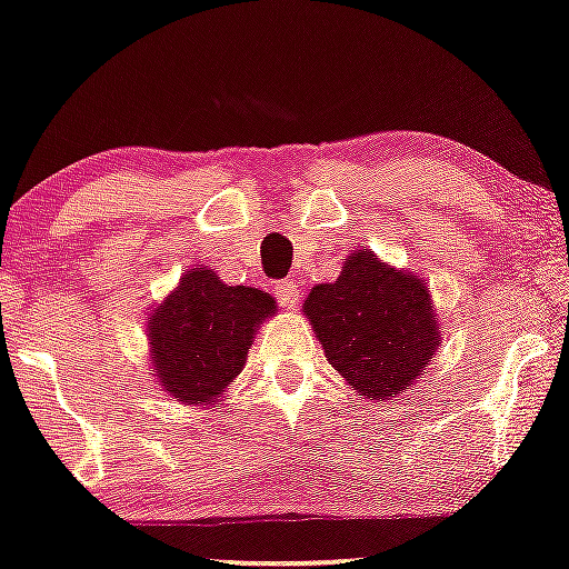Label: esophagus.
I'll use <instances>...</instances> for the list:
<instances>
[{"mask_svg":"<svg viewBox=\"0 0 569 569\" xmlns=\"http://www.w3.org/2000/svg\"><path fill=\"white\" fill-rule=\"evenodd\" d=\"M273 296H277L279 306L287 308V311H296L300 298H303V296H300V287L296 282H290V279H287V282L273 284Z\"/></svg>","mask_w":569,"mask_h":569,"instance_id":"esophagus-1","label":"esophagus"}]
</instances>
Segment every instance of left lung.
<instances>
[{"mask_svg": "<svg viewBox=\"0 0 569 569\" xmlns=\"http://www.w3.org/2000/svg\"><path fill=\"white\" fill-rule=\"evenodd\" d=\"M303 311L327 361L371 401L409 388L440 342L430 287L367 250L348 256L338 282L313 287Z\"/></svg>", "mask_w": 569, "mask_h": 569, "instance_id": "obj_1", "label": "left lung"}]
</instances>
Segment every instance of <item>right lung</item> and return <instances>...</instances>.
Returning <instances> with one entry per match:
<instances>
[{
	"label": "right lung",
	"instance_id": "right-lung-1",
	"mask_svg": "<svg viewBox=\"0 0 569 569\" xmlns=\"http://www.w3.org/2000/svg\"><path fill=\"white\" fill-rule=\"evenodd\" d=\"M273 308L256 287H227L210 269L187 271L147 325L160 388L184 403L219 398L242 371L256 325Z\"/></svg>",
	"mask_w": 569,
	"mask_h": 569
}]
</instances>
